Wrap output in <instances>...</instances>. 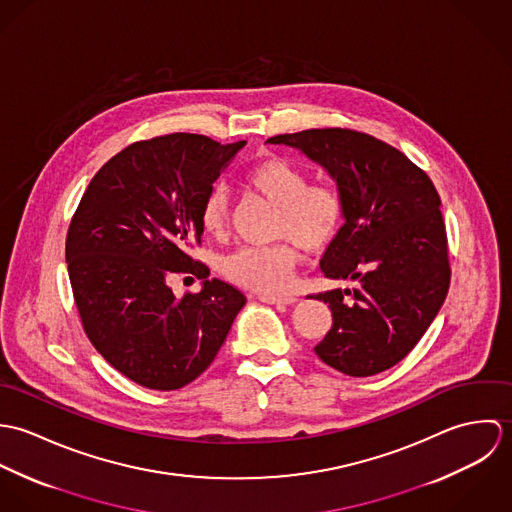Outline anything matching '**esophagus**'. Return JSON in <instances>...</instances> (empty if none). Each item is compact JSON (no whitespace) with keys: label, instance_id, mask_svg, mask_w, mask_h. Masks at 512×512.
I'll list each match as a JSON object with an SVG mask.
<instances>
[{"label":"esophagus","instance_id":"34e87169","mask_svg":"<svg viewBox=\"0 0 512 512\" xmlns=\"http://www.w3.org/2000/svg\"><path fill=\"white\" fill-rule=\"evenodd\" d=\"M258 299L264 303H276V305H292L297 301V297L293 295H272V293H260Z\"/></svg>","mask_w":512,"mask_h":512}]
</instances>
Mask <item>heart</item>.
<instances>
[{"label": "heart", "instance_id": "1", "mask_svg": "<svg viewBox=\"0 0 512 512\" xmlns=\"http://www.w3.org/2000/svg\"><path fill=\"white\" fill-rule=\"evenodd\" d=\"M246 185L272 207L280 209L276 234L307 252H319L333 242L343 224V199L329 183H309L307 173L282 157H266L246 173ZM201 226L222 238L228 230V199L213 189L201 205ZM297 252L292 244L246 246L232 252L224 274L256 292H282L292 280Z\"/></svg>", "mask_w": 512, "mask_h": 512}]
</instances>
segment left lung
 <instances>
[{
	"mask_svg": "<svg viewBox=\"0 0 512 512\" xmlns=\"http://www.w3.org/2000/svg\"><path fill=\"white\" fill-rule=\"evenodd\" d=\"M266 144L293 147L321 165L345 207L321 272L355 288L311 295L329 303L333 315L317 357L349 376H372L400 363L449 290L447 236L434 183L396 147L353 130H305Z\"/></svg>",
	"mask_w": 512,
	"mask_h": 512,
	"instance_id": "obj_1",
	"label": "left lung"
}]
</instances>
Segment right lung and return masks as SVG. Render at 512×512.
Segmentation results:
<instances>
[{
    "mask_svg": "<svg viewBox=\"0 0 512 512\" xmlns=\"http://www.w3.org/2000/svg\"><path fill=\"white\" fill-rule=\"evenodd\" d=\"M246 142L171 134L138 142L94 175L67 234L82 327L130 380L177 390L215 361L246 297L217 278L177 299L173 272L209 276L189 256L203 236L201 205Z\"/></svg>",
    "mask_w": 512,
    "mask_h": 512,
    "instance_id": "1",
    "label": "right lung"
}]
</instances>
